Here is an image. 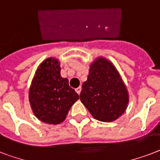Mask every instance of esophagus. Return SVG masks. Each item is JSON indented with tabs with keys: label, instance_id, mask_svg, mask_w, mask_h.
<instances>
[{
	"label": "esophagus",
	"instance_id": "obj_1",
	"mask_svg": "<svg viewBox=\"0 0 160 160\" xmlns=\"http://www.w3.org/2000/svg\"><path fill=\"white\" fill-rule=\"evenodd\" d=\"M75 91H76V92L78 93V95H80V91H81V87H78V88H76V89H75Z\"/></svg>",
	"mask_w": 160,
	"mask_h": 160
}]
</instances>
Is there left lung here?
Returning <instances> with one entry per match:
<instances>
[{
    "label": "left lung",
    "instance_id": "obj_1",
    "mask_svg": "<svg viewBox=\"0 0 160 160\" xmlns=\"http://www.w3.org/2000/svg\"><path fill=\"white\" fill-rule=\"evenodd\" d=\"M80 96L91 115L103 122L119 118L129 103L128 91L119 72L112 63L101 57L90 65Z\"/></svg>",
    "mask_w": 160,
    "mask_h": 160
}]
</instances>
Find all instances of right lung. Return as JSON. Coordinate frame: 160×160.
<instances>
[{
    "label": "right lung",
    "mask_w": 160,
    "mask_h": 160,
    "mask_svg": "<svg viewBox=\"0 0 160 160\" xmlns=\"http://www.w3.org/2000/svg\"><path fill=\"white\" fill-rule=\"evenodd\" d=\"M29 100L34 114L46 124H60L65 120L79 95L60 76V63L49 58L41 63L31 82Z\"/></svg>",
    "instance_id": "obj_1"
}]
</instances>
